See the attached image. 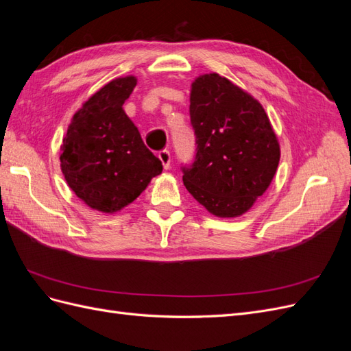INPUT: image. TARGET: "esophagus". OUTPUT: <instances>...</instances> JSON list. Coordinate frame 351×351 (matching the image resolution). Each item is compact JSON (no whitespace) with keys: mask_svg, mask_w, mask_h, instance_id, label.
<instances>
[{"mask_svg":"<svg viewBox=\"0 0 351 351\" xmlns=\"http://www.w3.org/2000/svg\"><path fill=\"white\" fill-rule=\"evenodd\" d=\"M158 158H159V161L162 162L164 169H168L169 164H171V154H169V151H161L158 154Z\"/></svg>","mask_w":351,"mask_h":351,"instance_id":"1","label":"esophagus"}]
</instances>
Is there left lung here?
Masks as SVG:
<instances>
[{
	"mask_svg": "<svg viewBox=\"0 0 351 351\" xmlns=\"http://www.w3.org/2000/svg\"><path fill=\"white\" fill-rule=\"evenodd\" d=\"M195 162L183 168L189 193L218 218L240 217L269 187L280 143L258 99L218 73L200 74L190 89Z\"/></svg>",
	"mask_w": 351,
	"mask_h": 351,
	"instance_id": "8db88e82",
	"label": "left lung"
}]
</instances>
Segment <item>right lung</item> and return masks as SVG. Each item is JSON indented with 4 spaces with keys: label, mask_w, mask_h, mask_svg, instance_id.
I'll return each mask as SVG.
<instances>
[{
    "label": "right lung",
    "mask_w": 351,
    "mask_h": 351,
    "mask_svg": "<svg viewBox=\"0 0 351 351\" xmlns=\"http://www.w3.org/2000/svg\"><path fill=\"white\" fill-rule=\"evenodd\" d=\"M137 79L117 77L74 112L60 147L61 171L69 187L89 208L115 214L162 173V164L145 146L123 110Z\"/></svg>",
    "instance_id": "add662e5"
}]
</instances>
